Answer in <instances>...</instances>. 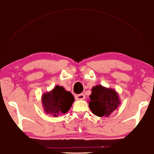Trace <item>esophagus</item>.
Listing matches in <instances>:
<instances>
[{"mask_svg": "<svg viewBox=\"0 0 154 154\" xmlns=\"http://www.w3.org/2000/svg\"><path fill=\"white\" fill-rule=\"evenodd\" d=\"M75 98L76 100H85V96L83 94H77L75 95Z\"/></svg>", "mask_w": 154, "mask_h": 154, "instance_id": "obj_1", "label": "esophagus"}]
</instances>
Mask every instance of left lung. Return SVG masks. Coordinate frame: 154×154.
<instances>
[{"label":"left lung","mask_w":154,"mask_h":154,"mask_svg":"<svg viewBox=\"0 0 154 154\" xmlns=\"http://www.w3.org/2000/svg\"><path fill=\"white\" fill-rule=\"evenodd\" d=\"M89 95L91 110L98 117H108L117 109L120 104L117 93L115 90L97 85L94 87Z\"/></svg>","instance_id":"left-lung-1"}]
</instances>
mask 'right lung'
Returning <instances> with one entry per match:
<instances>
[{
  "label": "right lung",
  "mask_w": 154,
  "mask_h": 154,
  "mask_svg": "<svg viewBox=\"0 0 154 154\" xmlns=\"http://www.w3.org/2000/svg\"><path fill=\"white\" fill-rule=\"evenodd\" d=\"M74 102V97L71 93L58 85L51 91L43 95L42 99L45 112L54 117L67 112Z\"/></svg>",
  "instance_id": "1"
}]
</instances>
